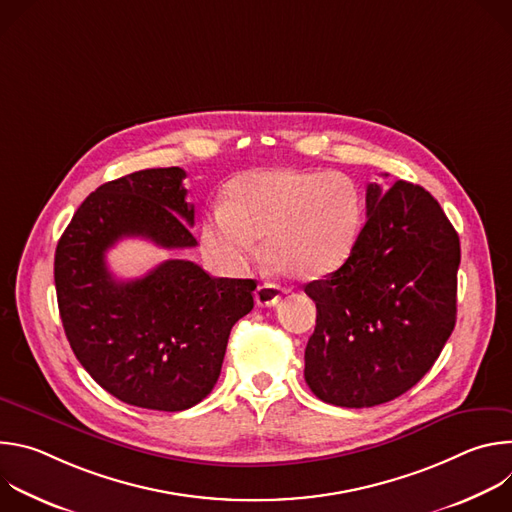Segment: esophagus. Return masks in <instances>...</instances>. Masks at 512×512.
<instances>
[{"mask_svg": "<svg viewBox=\"0 0 512 512\" xmlns=\"http://www.w3.org/2000/svg\"><path fill=\"white\" fill-rule=\"evenodd\" d=\"M281 298V289L273 283H261L257 289H255V302L257 306L261 308H273L277 306Z\"/></svg>", "mask_w": 512, "mask_h": 512, "instance_id": "1", "label": "esophagus"}]
</instances>
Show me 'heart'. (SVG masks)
I'll list each match as a JSON object with an SVG mask.
<instances>
[{"label": "heart", "instance_id": "1", "mask_svg": "<svg viewBox=\"0 0 512 512\" xmlns=\"http://www.w3.org/2000/svg\"><path fill=\"white\" fill-rule=\"evenodd\" d=\"M362 214V190L344 172L257 170L237 178L227 206L208 214L202 243L218 261L245 267L263 239L265 259L279 275L308 283L348 261Z\"/></svg>", "mask_w": 512, "mask_h": 512}]
</instances>
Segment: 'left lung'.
<instances>
[{"label":"left lung","mask_w":512,"mask_h":512,"mask_svg":"<svg viewBox=\"0 0 512 512\" xmlns=\"http://www.w3.org/2000/svg\"><path fill=\"white\" fill-rule=\"evenodd\" d=\"M460 239L425 188L367 186V223L348 261L304 291L316 302L304 377L338 407H375L433 367L456 326Z\"/></svg>","instance_id":"left-lung-1"}]
</instances>
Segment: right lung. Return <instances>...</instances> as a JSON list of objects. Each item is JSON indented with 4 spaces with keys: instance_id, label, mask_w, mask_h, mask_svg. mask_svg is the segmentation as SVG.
<instances>
[{
    "instance_id": "1",
    "label": "right lung",
    "mask_w": 512,
    "mask_h": 512,
    "mask_svg": "<svg viewBox=\"0 0 512 512\" xmlns=\"http://www.w3.org/2000/svg\"><path fill=\"white\" fill-rule=\"evenodd\" d=\"M182 168H152L91 192L54 255L60 320L85 371L123 403L184 411L216 385L231 328L253 310L255 279L210 277L168 259L131 281L113 277L105 253L123 237L190 249L194 206Z\"/></svg>"
}]
</instances>
